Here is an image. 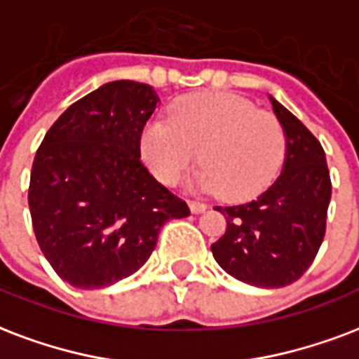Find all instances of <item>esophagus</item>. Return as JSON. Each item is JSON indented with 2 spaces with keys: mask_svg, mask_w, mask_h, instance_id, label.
<instances>
[{
  "mask_svg": "<svg viewBox=\"0 0 359 359\" xmlns=\"http://www.w3.org/2000/svg\"><path fill=\"white\" fill-rule=\"evenodd\" d=\"M188 207H190V210L194 215H201V212L207 210V205L199 203V201H188Z\"/></svg>",
  "mask_w": 359,
  "mask_h": 359,
  "instance_id": "34e87169",
  "label": "esophagus"
}]
</instances>
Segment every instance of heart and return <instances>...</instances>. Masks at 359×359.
<instances>
[{
    "label": "heart",
    "instance_id": "b5f03b06",
    "mask_svg": "<svg viewBox=\"0 0 359 359\" xmlns=\"http://www.w3.org/2000/svg\"><path fill=\"white\" fill-rule=\"evenodd\" d=\"M141 156L156 179L175 184L198 161L194 184L229 201L256 198L277 179L286 156V135L271 113L226 92L180 97L168 120L141 133Z\"/></svg>",
    "mask_w": 359,
    "mask_h": 359
}]
</instances>
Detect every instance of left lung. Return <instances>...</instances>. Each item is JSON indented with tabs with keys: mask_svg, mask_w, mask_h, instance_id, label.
<instances>
[{
	"mask_svg": "<svg viewBox=\"0 0 359 359\" xmlns=\"http://www.w3.org/2000/svg\"><path fill=\"white\" fill-rule=\"evenodd\" d=\"M286 135L277 180L245 205L218 207L226 233L210 245L228 275L258 288H283L311 267L325 233L332 180L318 139L269 95Z\"/></svg>",
	"mask_w": 359,
	"mask_h": 359,
	"instance_id": "left-lung-1",
	"label": "left lung"
}]
</instances>
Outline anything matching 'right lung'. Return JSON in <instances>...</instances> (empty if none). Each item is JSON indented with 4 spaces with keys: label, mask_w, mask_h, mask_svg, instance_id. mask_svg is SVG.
Returning a JSON list of instances; mask_svg holds the SVG:
<instances>
[{
    "label": "right lung",
    "mask_w": 359,
    "mask_h": 359,
    "mask_svg": "<svg viewBox=\"0 0 359 359\" xmlns=\"http://www.w3.org/2000/svg\"><path fill=\"white\" fill-rule=\"evenodd\" d=\"M158 103L149 84L107 82L65 109L35 154L27 194L35 237L75 288L133 275L161 226L190 215L141 163V133Z\"/></svg>",
    "instance_id": "obj_1"
}]
</instances>
